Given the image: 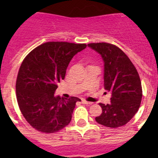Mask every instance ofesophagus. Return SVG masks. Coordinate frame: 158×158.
<instances>
[{
    "instance_id": "34e87169",
    "label": "esophagus",
    "mask_w": 158,
    "mask_h": 158,
    "mask_svg": "<svg viewBox=\"0 0 158 158\" xmlns=\"http://www.w3.org/2000/svg\"><path fill=\"white\" fill-rule=\"evenodd\" d=\"M81 103L84 104H88V105H90V104H92L93 103L92 102H89V101H86L85 100H84V99H82L81 100Z\"/></svg>"
}]
</instances>
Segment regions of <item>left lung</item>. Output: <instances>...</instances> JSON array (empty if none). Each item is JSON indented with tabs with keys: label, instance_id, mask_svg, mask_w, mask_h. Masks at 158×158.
I'll use <instances>...</instances> for the list:
<instances>
[{
	"label": "left lung",
	"instance_id": "left-lung-1",
	"mask_svg": "<svg viewBox=\"0 0 158 158\" xmlns=\"http://www.w3.org/2000/svg\"><path fill=\"white\" fill-rule=\"evenodd\" d=\"M88 47L100 54L104 61V88L111 94L110 104H100L102 113L95 119L107 127L123 126L140 107L142 90L138 71L126 54L116 46L97 43H89Z\"/></svg>",
	"mask_w": 158,
	"mask_h": 158
}]
</instances>
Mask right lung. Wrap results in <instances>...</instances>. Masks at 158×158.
<instances>
[{
  "label": "right lung",
  "mask_w": 158,
  "mask_h": 158,
  "mask_svg": "<svg viewBox=\"0 0 158 158\" xmlns=\"http://www.w3.org/2000/svg\"><path fill=\"white\" fill-rule=\"evenodd\" d=\"M86 44L48 42L31 51L22 62L16 84V99L25 119L43 133H54L70 123L77 97L55 96L75 54Z\"/></svg>",
  "instance_id": "add662e5"
}]
</instances>
